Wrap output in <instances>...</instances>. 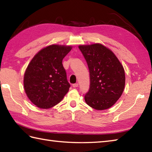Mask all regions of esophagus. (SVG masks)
Returning a JSON list of instances; mask_svg holds the SVG:
<instances>
[{
	"label": "esophagus",
	"mask_w": 152,
	"mask_h": 152,
	"mask_svg": "<svg viewBox=\"0 0 152 152\" xmlns=\"http://www.w3.org/2000/svg\"><path fill=\"white\" fill-rule=\"evenodd\" d=\"M78 86V83H76V84H72V87L73 88H77Z\"/></svg>",
	"instance_id": "34e87169"
}]
</instances>
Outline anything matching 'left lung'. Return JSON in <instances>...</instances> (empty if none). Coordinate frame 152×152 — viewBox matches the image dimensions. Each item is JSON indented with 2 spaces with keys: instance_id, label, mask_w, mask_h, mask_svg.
Returning a JSON list of instances; mask_svg holds the SVG:
<instances>
[{
  "instance_id": "8db88e82",
  "label": "left lung",
  "mask_w": 152,
  "mask_h": 152,
  "mask_svg": "<svg viewBox=\"0 0 152 152\" xmlns=\"http://www.w3.org/2000/svg\"><path fill=\"white\" fill-rule=\"evenodd\" d=\"M90 71V89L85 102L96 110L112 107L119 99L125 86L123 65L111 50L99 43L80 45Z\"/></svg>"
}]
</instances>
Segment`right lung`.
<instances>
[{
  "label": "right lung",
  "mask_w": 152,
  "mask_h": 152,
  "mask_svg": "<svg viewBox=\"0 0 152 152\" xmlns=\"http://www.w3.org/2000/svg\"><path fill=\"white\" fill-rule=\"evenodd\" d=\"M71 49V46L51 45L39 50L28 64L23 86L27 96L38 107H53L69 90L62 62Z\"/></svg>",
  "instance_id": "1"
}]
</instances>
